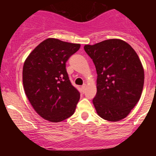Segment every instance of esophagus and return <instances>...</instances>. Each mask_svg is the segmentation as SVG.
Returning a JSON list of instances; mask_svg holds the SVG:
<instances>
[{
  "instance_id": "1",
  "label": "esophagus",
  "mask_w": 156,
  "mask_h": 156,
  "mask_svg": "<svg viewBox=\"0 0 156 156\" xmlns=\"http://www.w3.org/2000/svg\"><path fill=\"white\" fill-rule=\"evenodd\" d=\"M85 89H86V84H83V86L81 87V89H82V92H84V91H85Z\"/></svg>"
}]
</instances>
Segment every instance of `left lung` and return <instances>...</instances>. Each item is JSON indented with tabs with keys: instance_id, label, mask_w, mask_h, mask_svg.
Masks as SVG:
<instances>
[{
	"instance_id": "obj_1",
	"label": "left lung",
	"mask_w": 156,
	"mask_h": 156,
	"mask_svg": "<svg viewBox=\"0 0 156 156\" xmlns=\"http://www.w3.org/2000/svg\"><path fill=\"white\" fill-rule=\"evenodd\" d=\"M84 51L98 74L97 93L92 100L97 113L108 121L124 119L140 99L144 86V69L137 53L117 39L86 44Z\"/></svg>"
}]
</instances>
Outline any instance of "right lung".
Returning a JSON list of instances; mask_svg holds the SVG:
<instances>
[{
    "label": "right lung",
    "mask_w": 156,
    "mask_h": 156,
    "mask_svg": "<svg viewBox=\"0 0 156 156\" xmlns=\"http://www.w3.org/2000/svg\"><path fill=\"white\" fill-rule=\"evenodd\" d=\"M80 47L49 38L37 46L25 62V92L37 114L46 120L58 122L74 114L80 92L69 80L66 62Z\"/></svg>",
    "instance_id": "obj_1"
}]
</instances>
